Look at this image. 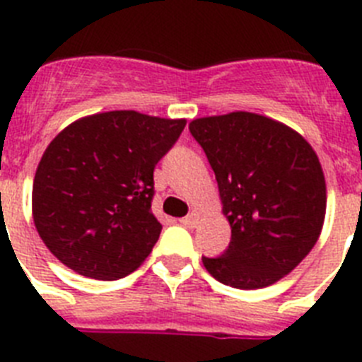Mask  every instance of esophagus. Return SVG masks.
I'll list each match as a JSON object with an SVG mask.
<instances>
[{
    "label": "esophagus",
    "instance_id": "obj_1",
    "mask_svg": "<svg viewBox=\"0 0 362 362\" xmlns=\"http://www.w3.org/2000/svg\"><path fill=\"white\" fill-rule=\"evenodd\" d=\"M197 223H199V216H197V212L188 214L187 217H183V219H181V225H185L187 228H194Z\"/></svg>",
    "mask_w": 362,
    "mask_h": 362
}]
</instances>
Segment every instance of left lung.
<instances>
[{"mask_svg":"<svg viewBox=\"0 0 362 362\" xmlns=\"http://www.w3.org/2000/svg\"><path fill=\"white\" fill-rule=\"evenodd\" d=\"M190 134L209 158L232 228L204 268L226 286L264 288L283 279L321 235L326 183L317 153L286 124L252 112L194 119Z\"/></svg>","mask_w":362,"mask_h":362,"instance_id":"8db88e82","label":"left lung"}]
</instances>
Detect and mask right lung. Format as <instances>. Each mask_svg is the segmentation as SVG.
Returning a JSON list of instances; mask_svg holds the SVG:
<instances>
[{
	"instance_id": "right-lung-1",
	"label": "right lung",
	"mask_w": 362,
	"mask_h": 362,
	"mask_svg": "<svg viewBox=\"0 0 362 362\" xmlns=\"http://www.w3.org/2000/svg\"><path fill=\"white\" fill-rule=\"evenodd\" d=\"M187 119L112 110L74 121L37 165L32 217L50 252L79 276L121 279L161 233L152 214L153 168Z\"/></svg>"
}]
</instances>
